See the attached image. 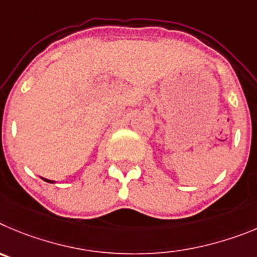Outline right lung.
I'll list each match as a JSON object with an SVG mask.
<instances>
[{"label": "right lung", "instance_id": "obj_1", "mask_svg": "<svg viewBox=\"0 0 257 257\" xmlns=\"http://www.w3.org/2000/svg\"><path fill=\"white\" fill-rule=\"evenodd\" d=\"M43 180H45V182H47V183H56V182H55V180H50V179H46V178H42Z\"/></svg>", "mask_w": 257, "mask_h": 257}]
</instances>
